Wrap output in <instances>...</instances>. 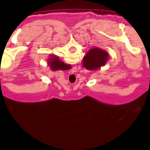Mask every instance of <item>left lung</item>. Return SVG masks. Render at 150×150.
Here are the masks:
<instances>
[{
  "instance_id": "left-lung-1",
  "label": "left lung",
  "mask_w": 150,
  "mask_h": 150,
  "mask_svg": "<svg viewBox=\"0 0 150 150\" xmlns=\"http://www.w3.org/2000/svg\"><path fill=\"white\" fill-rule=\"evenodd\" d=\"M109 54L104 50L98 48L91 49L85 55L83 59V67L87 70L95 71L104 65L108 60Z\"/></svg>"
}]
</instances>
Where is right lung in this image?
Masks as SVG:
<instances>
[{
    "mask_svg": "<svg viewBox=\"0 0 150 150\" xmlns=\"http://www.w3.org/2000/svg\"><path fill=\"white\" fill-rule=\"evenodd\" d=\"M49 65L52 71H58V70H62V71H65L71 68V66L69 64H66L64 62H61L60 59L56 57L55 55H52L50 58V62H48Z\"/></svg>",
    "mask_w": 150,
    "mask_h": 150,
    "instance_id": "1",
    "label": "right lung"
}]
</instances>
